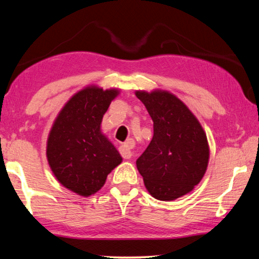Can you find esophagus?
Listing matches in <instances>:
<instances>
[{
    "label": "esophagus",
    "instance_id": "obj_1",
    "mask_svg": "<svg viewBox=\"0 0 259 259\" xmlns=\"http://www.w3.org/2000/svg\"><path fill=\"white\" fill-rule=\"evenodd\" d=\"M134 146V140L133 139H128L126 140V143H124L123 145L120 146V154L122 155V157H124V159H130L131 156H133V151H131V148Z\"/></svg>",
    "mask_w": 259,
    "mask_h": 259
}]
</instances>
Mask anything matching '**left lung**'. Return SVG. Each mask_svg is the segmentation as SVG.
<instances>
[{
    "label": "left lung",
    "mask_w": 259,
    "mask_h": 259,
    "mask_svg": "<svg viewBox=\"0 0 259 259\" xmlns=\"http://www.w3.org/2000/svg\"><path fill=\"white\" fill-rule=\"evenodd\" d=\"M150 113L154 135L136 161L147 191L170 201L198 185L207 170L209 147L199 121L184 103L165 91H137Z\"/></svg>",
    "instance_id": "left-lung-1"
}]
</instances>
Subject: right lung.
I'll list each match as a JSON object with an SVG mask.
<instances>
[{
    "mask_svg": "<svg viewBox=\"0 0 259 259\" xmlns=\"http://www.w3.org/2000/svg\"><path fill=\"white\" fill-rule=\"evenodd\" d=\"M116 90L87 88L61 109L48 139L47 156L56 178L68 190L89 196L102 188L122 157L100 133Z\"/></svg>",
    "mask_w": 259,
    "mask_h": 259,
    "instance_id": "obj_1",
    "label": "right lung"
}]
</instances>
